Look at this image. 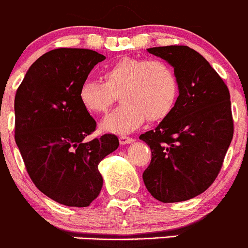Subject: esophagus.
<instances>
[{"mask_svg": "<svg viewBox=\"0 0 248 248\" xmlns=\"http://www.w3.org/2000/svg\"><path fill=\"white\" fill-rule=\"evenodd\" d=\"M134 138L129 137V136H125V135H121L119 136V143H121L122 145L124 144H130V143L134 142Z\"/></svg>", "mask_w": 248, "mask_h": 248, "instance_id": "1", "label": "esophagus"}]
</instances>
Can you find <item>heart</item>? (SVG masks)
Returning <instances> with one entry per match:
<instances>
[{"mask_svg":"<svg viewBox=\"0 0 248 248\" xmlns=\"http://www.w3.org/2000/svg\"><path fill=\"white\" fill-rule=\"evenodd\" d=\"M102 80L86 79L78 97L90 113H105L116 102L123 103L104 118L102 129L127 134L149 122L163 121L176 104L180 85L174 68L162 60L125 57L103 72Z\"/></svg>","mask_w":248,"mask_h":248,"instance_id":"obj_1","label":"heart"}]
</instances>
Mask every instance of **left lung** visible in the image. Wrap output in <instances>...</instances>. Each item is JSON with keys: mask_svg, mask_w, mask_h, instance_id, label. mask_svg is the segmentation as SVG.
<instances>
[{"mask_svg": "<svg viewBox=\"0 0 248 248\" xmlns=\"http://www.w3.org/2000/svg\"><path fill=\"white\" fill-rule=\"evenodd\" d=\"M148 52L174 67L180 94L169 116L140 136L151 150L143 181L158 201H186L208 189L222 167L234 131L230 91L208 61L188 46Z\"/></svg>", "mask_w": 248, "mask_h": 248, "instance_id": "1", "label": "left lung"}]
</instances>
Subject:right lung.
Returning <instances> with one entry per match:
<instances>
[{
    "label": "right lung",
    "instance_id": "right-lung-1",
    "mask_svg": "<svg viewBox=\"0 0 248 248\" xmlns=\"http://www.w3.org/2000/svg\"><path fill=\"white\" fill-rule=\"evenodd\" d=\"M103 60L91 49L49 50L29 67L15 94V142L29 177L68 207H87L99 195L98 164L119 145L112 134L85 140L97 123L81 105L79 87Z\"/></svg>",
    "mask_w": 248,
    "mask_h": 248
}]
</instances>
